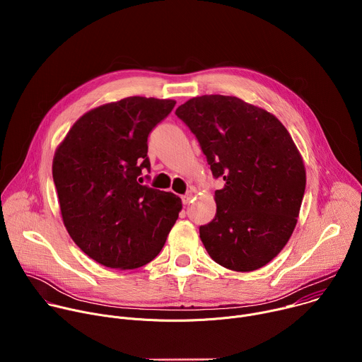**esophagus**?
<instances>
[{
	"label": "esophagus",
	"instance_id": "obj_1",
	"mask_svg": "<svg viewBox=\"0 0 362 362\" xmlns=\"http://www.w3.org/2000/svg\"><path fill=\"white\" fill-rule=\"evenodd\" d=\"M193 196H194V190H193V189L187 190V192H186V194H183V196H182V202H183V204L190 203V202H192V199H193Z\"/></svg>",
	"mask_w": 362,
	"mask_h": 362
}]
</instances>
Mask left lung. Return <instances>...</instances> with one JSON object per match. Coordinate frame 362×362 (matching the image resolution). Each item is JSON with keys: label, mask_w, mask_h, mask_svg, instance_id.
I'll use <instances>...</instances> for the list:
<instances>
[{"label": "left lung", "mask_w": 362, "mask_h": 362, "mask_svg": "<svg viewBox=\"0 0 362 362\" xmlns=\"http://www.w3.org/2000/svg\"><path fill=\"white\" fill-rule=\"evenodd\" d=\"M176 116L196 136L215 179L216 215L199 228L212 259L250 272L288 243L299 215L306 175L285 126L264 109L233 95L187 100Z\"/></svg>", "instance_id": "8db88e82"}]
</instances>
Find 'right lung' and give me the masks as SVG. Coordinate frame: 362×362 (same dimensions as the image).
I'll use <instances>...</instances> for the list:
<instances>
[{
    "label": "right lung",
    "mask_w": 362,
    "mask_h": 362,
    "mask_svg": "<svg viewBox=\"0 0 362 362\" xmlns=\"http://www.w3.org/2000/svg\"><path fill=\"white\" fill-rule=\"evenodd\" d=\"M175 100L126 97L81 116L56 150L53 179L64 226L95 262L140 268L159 255L182 200L141 185L147 137Z\"/></svg>",
    "instance_id": "obj_1"
}]
</instances>
